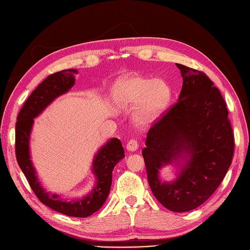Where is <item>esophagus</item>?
I'll list each match as a JSON object with an SVG mask.
<instances>
[{"label": "esophagus", "mask_w": 250, "mask_h": 250, "mask_svg": "<svg viewBox=\"0 0 250 250\" xmlns=\"http://www.w3.org/2000/svg\"><path fill=\"white\" fill-rule=\"evenodd\" d=\"M126 149L128 151H131V152H134L135 150L139 149V143L137 140H130L129 142H127Z\"/></svg>", "instance_id": "34e87169"}]
</instances>
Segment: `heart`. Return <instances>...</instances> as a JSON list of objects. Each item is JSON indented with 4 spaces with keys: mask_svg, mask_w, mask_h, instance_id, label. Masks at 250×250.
Wrapping results in <instances>:
<instances>
[{
    "mask_svg": "<svg viewBox=\"0 0 250 250\" xmlns=\"http://www.w3.org/2000/svg\"><path fill=\"white\" fill-rule=\"evenodd\" d=\"M112 96L120 107H132L134 122L138 126H147L160 117L171 97L168 83L163 79H150L131 75L118 80L112 88Z\"/></svg>",
    "mask_w": 250,
    "mask_h": 250,
    "instance_id": "heart-1",
    "label": "heart"
}]
</instances>
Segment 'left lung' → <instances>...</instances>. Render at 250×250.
<instances>
[{"instance_id": "8db88e82", "label": "left lung", "mask_w": 250, "mask_h": 250, "mask_svg": "<svg viewBox=\"0 0 250 250\" xmlns=\"http://www.w3.org/2000/svg\"><path fill=\"white\" fill-rule=\"evenodd\" d=\"M183 76L178 102L150 128L142 153L155 198L175 211L192 210L220 186L231 164L233 133L220 90L206 74L176 63ZM175 164L172 182L159 170Z\"/></svg>"}]
</instances>
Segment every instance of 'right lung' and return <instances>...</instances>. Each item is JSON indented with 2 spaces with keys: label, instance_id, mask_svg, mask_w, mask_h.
Segmentation results:
<instances>
[{
  "label": "right lung",
  "instance_id": "1",
  "mask_svg": "<svg viewBox=\"0 0 250 250\" xmlns=\"http://www.w3.org/2000/svg\"><path fill=\"white\" fill-rule=\"evenodd\" d=\"M77 73V70L70 69L52 74L29 96L18 116L16 155L20 168L42 203L66 216L86 218L99 210L108 197L112 181V170L125 156L120 140L110 139L98 150L94 156L92 169L96 177V184L87 195L77 199L63 200L57 194H50L44 190L37 178L30 156V135L34 119L39 117L56 98L69 92L75 84V74Z\"/></svg>",
  "mask_w": 250,
  "mask_h": 250
}]
</instances>
